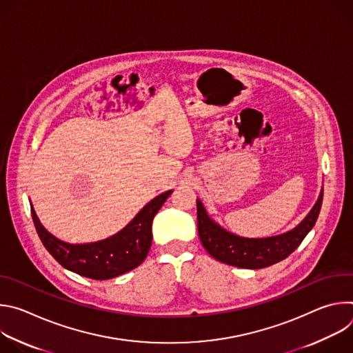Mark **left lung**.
I'll return each instance as SVG.
<instances>
[{"instance_id": "1", "label": "left lung", "mask_w": 353, "mask_h": 353, "mask_svg": "<svg viewBox=\"0 0 353 353\" xmlns=\"http://www.w3.org/2000/svg\"><path fill=\"white\" fill-rule=\"evenodd\" d=\"M323 204V191L310 214L293 230L265 239H247L229 233L216 225L196 199L198 234L204 248L218 261L239 268L259 270L290 256L316 225Z\"/></svg>"}]
</instances>
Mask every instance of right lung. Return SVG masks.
I'll return each mask as SVG.
<instances>
[{"instance_id": "right-lung-1", "label": "right lung", "mask_w": 353, "mask_h": 353, "mask_svg": "<svg viewBox=\"0 0 353 353\" xmlns=\"http://www.w3.org/2000/svg\"><path fill=\"white\" fill-rule=\"evenodd\" d=\"M173 191H166L148 203L138 215L114 236L85 244L63 241L44 229L33 207L32 218L37 234L64 268L97 281L116 278L137 268L148 256L152 244V221Z\"/></svg>"}]
</instances>
